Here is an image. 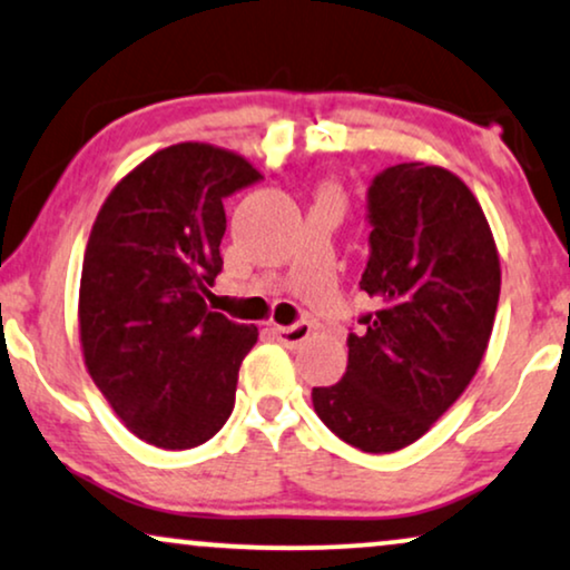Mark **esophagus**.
Wrapping results in <instances>:
<instances>
[{
  "mask_svg": "<svg viewBox=\"0 0 570 570\" xmlns=\"http://www.w3.org/2000/svg\"><path fill=\"white\" fill-rule=\"evenodd\" d=\"M274 335H277L287 348H296L304 341H308V335H312V325H308V322H296V325L274 327Z\"/></svg>",
  "mask_w": 570,
  "mask_h": 570,
  "instance_id": "obj_1",
  "label": "esophagus"
}]
</instances>
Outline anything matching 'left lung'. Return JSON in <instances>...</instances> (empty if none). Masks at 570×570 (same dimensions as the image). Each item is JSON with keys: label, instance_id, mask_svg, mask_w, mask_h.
<instances>
[{"label": "left lung", "instance_id": "1", "mask_svg": "<svg viewBox=\"0 0 570 570\" xmlns=\"http://www.w3.org/2000/svg\"><path fill=\"white\" fill-rule=\"evenodd\" d=\"M370 258L360 287L375 312L348 333V367L312 391L314 412L370 454L417 441L473 381L500 304V256L465 181L399 164L367 189Z\"/></svg>", "mask_w": 570, "mask_h": 570}]
</instances>
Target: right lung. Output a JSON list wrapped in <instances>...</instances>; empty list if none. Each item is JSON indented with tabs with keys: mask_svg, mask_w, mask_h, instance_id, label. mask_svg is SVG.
I'll use <instances>...</instances> for the list:
<instances>
[{
	"mask_svg": "<svg viewBox=\"0 0 570 570\" xmlns=\"http://www.w3.org/2000/svg\"><path fill=\"white\" fill-rule=\"evenodd\" d=\"M258 179L235 153L181 142L126 174L97 214L79 291L83 362L147 444H206L235 406L258 330L206 298L224 264V198Z\"/></svg>",
	"mask_w": 570,
	"mask_h": 570,
	"instance_id": "1",
	"label": "right lung"
}]
</instances>
